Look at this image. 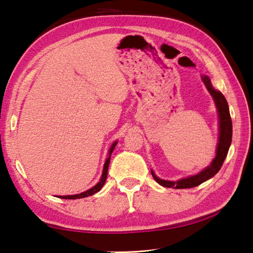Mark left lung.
<instances>
[{
  "instance_id": "obj_1",
  "label": "left lung",
  "mask_w": 253,
  "mask_h": 253,
  "mask_svg": "<svg viewBox=\"0 0 253 253\" xmlns=\"http://www.w3.org/2000/svg\"><path fill=\"white\" fill-rule=\"evenodd\" d=\"M202 80L204 84H206L210 94L212 95L214 102H215L217 113H218V118H219L218 143L216 147L215 158L213 159L212 163L210 164L208 168L202 169L200 173L186 177V178H181L176 181L161 179L154 174L153 170H151L153 178L157 180L158 184H160L163 187L174 188V189H185V188H192V187L199 186L200 184H202V182L212 178V177L215 175L219 169H221L222 165L224 163V160L226 159V155L228 153L230 143H232V137H233V124H232V118H230V114H229L228 103L226 99H225V96L223 95V93L212 87L211 80H210L208 76H202Z\"/></svg>"
}]
</instances>
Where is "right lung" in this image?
Returning a JSON list of instances; mask_svg holds the SVG:
<instances>
[{"label":"right lung","mask_w":253,"mask_h":253,"mask_svg":"<svg viewBox=\"0 0 253 253\" xmlns=\"http://www.w3.org/2000/svg\"><path fill=\"white\" fill-rule=\"evenodd\" d=\"M117 144V141L113 142V144L111 146L110 150H109V157L105 160V163L103 166V171H102V176L100 178V181L96 184L95 186H93L92 188H90L87 191L82 192V193H78V195H72V196H57V198H61V199H82V198H85V197H89V196H92L94 193H96L98 191L101 190V188L103 187V185L105 184V180H106V177H107V169H109V165H110V161H111V154L113 152V150L115 149Z\"/></svg>","instance_id":"add662e5"}]
</instances>
